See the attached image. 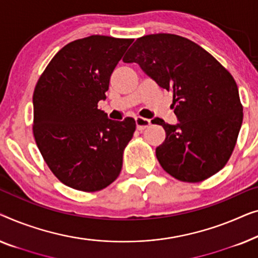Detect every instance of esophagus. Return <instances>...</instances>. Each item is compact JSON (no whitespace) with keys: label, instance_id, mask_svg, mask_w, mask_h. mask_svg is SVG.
<instances>
[{"label":"esophagus","instance_id":"obj_1","mask_svg":"<svg viewBox=\"0 0 258 258\" xmlns=\"http://www.w3.org/2000/svg\"><path fill=\"white\" fill-rule=\"evenodd\" d=\"M136 125H137V128L138 130L143 131L145 128H147L148 126L151 125V120H150V119H146V118L137 117L136 118Z\"/></svg>","mask_w":258,"mask_h":258}]
</instances>
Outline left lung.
Wrapping results in <instances>:
<instances>
[{"mask_svg": "<svg viewBox=\"0 0 258 258\" xmlns=\"http://www.w3.org/2000/svg\"><path fill=\"white\" fill-rule=\"evenodd\" d=\"M138 63L157 84L173 92L179 124H159L166 132L158 161L183 182H201L229 160L243 121V106L230 72L197 43L173 34L138 38L122 58Z\"/></svg>", "mask_w": 258, "mask_h": 258, "instance_id": "left-lung-1", "label": "left lung"}]
</instances>
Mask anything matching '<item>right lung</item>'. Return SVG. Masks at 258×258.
<instances>
[{"label": "right lung", "mask_w": 258, "mask_h": 258, "mask_svg": "<svg viewBox=\"0 0 258 258\" xmlns=\"http://www.w3.org/2000/svg\"><path fill=\"white\" fill-rule=\"evenodd\" d=\"M132 38L92 35L58 51L35 86L32 133L60 182L92 193L120 174L122 153L136 121H114L98 110L110 77Z\"/></svg>", "instance_id": "add662e5"}]
</instances>
